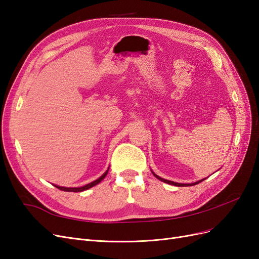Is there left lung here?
<instances>
[{
  "mask_svg": "<svg viewBox=\"0 0 259 259\" xmlns=\"http://www.w3.org/2000/svg\"><path fill=\"white\" fill-rule=\"evenodd\" d=\"M152 171V170H151ZM152 174H153V176L155 177V178H158L159 180H161V182H163V183H166V184H168V185H173V186H177V187H189V186H194V185H198L199 183H202L203 180H204L205 178H203V179H200V180H198V182H195V183H192V184H179V183H175V182H171V180H167V179H164V178H162V177H160V176H158L156 174H154L153 171H152Z\"/></svg>",
  "mask_w": 259,
  "mask_h": 259,
  "instance_id": "1",
  "label": "left lung"
}]
</instances>
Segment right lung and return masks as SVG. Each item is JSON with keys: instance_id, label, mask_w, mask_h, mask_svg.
<instances>
[{"instance_id": "1", "label": "right lung", "mask_w": 259, "mask_h": 259, "mask_svg": "<svg viewBox=\"0 0 259 259\" xmlns=\"http://www.w3.org/2000/svg\"><path fill=\"white\" fill-rule=\"evenodd\" d=\"M108 170H109V167H108V169H107V170L105 171V173H104L103 175H101L99 178H97L96 180H94V182H92V183H90V184H88V185H85V186H82V187H73V188H71V187H61V186H57V185H54V186L56 187V188H58V189L62 190V191H68V192H81V191L88 190V189H90V188L98 185V184L101 182V180H103V179L107 176Z\"/></svg>"}]
</instances>
